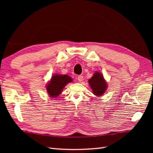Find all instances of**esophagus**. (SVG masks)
<instances>
[{
  "mask_svg": "<svg viewBox=\"0 0 153 153\" xmlns=\"http://www.w3.org/2000/svg\"><path fill=\"white\" fill-rule=\"evenodd\" d=\"M77 80H78L79 82H82V81L83 80V76H79L78 77H77Z\"/></svg>",
  "mask_w": 153,
  "mask_h": 153,
  "instance_id": "esophagus-1",
  "label": "esophagus"
}]
</instances>
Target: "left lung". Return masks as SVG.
<instances>
[{
	"mask_svg": "<svg viewBox=\"0 0 153 153\" xmlns=\"http://www.w3.org/2000/svg\"><path fill=\"white\" fill-rule=\"evenodd\" d=\"M89 83L94 95L98 97L102 95L107 88V83L103 76L98 71L94 74L93 77L89 80Z\"/></svg>",
	"mask_w": 153,
	"mask_h": 153,
	"instance_id": "1",
	"label": "left lung"
}]
</instances>
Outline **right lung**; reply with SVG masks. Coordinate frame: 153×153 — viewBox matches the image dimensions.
<instances>
[{"label": "right lung", "mask_w": 153, "mask_h": 153, "mask_svg": "<svg viewBox=\"0 0 153 153\" xmlns=\"http://www.w3.org/2000/svg\"><path fill=\"white\" fill-rule=\"evenodd\" d=\"M71 82L72 79L68 75H54L47 85V91L48 95L51 97H57L59 96L64 87L68 83Z\"/></svg>", "instance_id": "add662e5"}]
</instances>
